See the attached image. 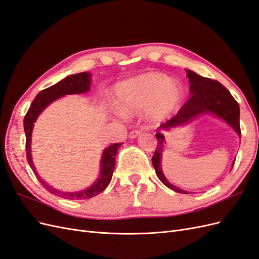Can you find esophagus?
<instances>
[{
  "mask_svg": "<svg viewBox=\"0 0 259 259\" xmlns=\"http://www.w3.org/2000/svg\"><path fill=\"white\" fill-rule=\"evenodd\" d=\"M140 134H142V131H140V130H133V131L130 133V137H131V138H136V137L139 136Z\"/></svg>",
  "mask_w": 259,
  "mask_h": 259,
  "instance_id": "34e87169",
  "label": "esophagus"
}]
</instances>
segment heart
Returning a JSON list of instances; mask_svg holds the SVG:
<instances>
[{"mask_svg":"<svg viewBox=\"0 0 259 259\" xmlns=\"http://www.w3.org/2000/svg\"><path fill=\"white\" fill-rule=\"evenodd\" d=\"M116 97L122 111L134 113L146 109L148 120L158 122L176 110L183 90L165 75L150 72L121 83L116 88Z\"/></svg>","mask_w":259,"mask_h":259,"instance_id":"b5f03b06","label":"heart"}]
</instances>
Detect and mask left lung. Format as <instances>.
Returning a JSON list of instances; mask_svg holds the SVG:
<instances>
[{"mask_svg":"<svg viewBox=\"0 0 259 259\" xmlns=\"http://www.w3.org/2000/svg\"><path fill=\"white\" fill-rule=\"evenodd\" d=\"M187 75L190 82V95L187 103L179 109L175 116L171 117L165 123L160 125V130L167 131L178 126L180 124H185L192 120L193 117L201 113L211 112L217 116L222 117L228 123L230 126L241 136L240 128V107L237 100L232 97L230 92L218 81L208 79V77L201 76L190 70H187ZM158 138V146L152 156V164L155 169L156 176L161 182L169 189L179 193H188L179 188L168 183V180L163 175L161 169V154L164 143V135L161 133H156ZM234 165V163H233Z\"/></svg>","mask_w":259,"mask_h":259,"instance_id":"obj_1","label":"left lung"}]
</instances>
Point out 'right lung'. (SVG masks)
I'll list each match as a JSON object with an SVG mask.
<instances>
[{
    "label": "right lung",
    "instance_id": "add662e5",
    "mask_svg": "<svg viewBox=\"0 0 259 259\" xmlns=\"http://www.w3.org/2000/svg\"><path fill=\"white\" fill-rule=\"evenodd\" d=\"M91 75L88 72H81L69 75L65 77L64 80L56 83L55 85L50 86V88L41 91L37 94L36 97L31 104L28 112L25 115L23 119V128H25L26 133V153H27V161L31 169L33 170L35 177L38 179V182L42 184V186L45 188L49 192L59 195L61 198H65L68 200H85L91 199L93 197H96L97 194L103 192L107 186L110 183L112 178V174L114 171L115 166V158L119 148L122 146V144L116 143L114 145H111L105 149L103 153V158H101L100 163V176L96 180L95 184L91 186L90 188L79 192H62L57 189H54L51 186H49L45 182L41 179V177L37 175L35 167L32 163V159H31V134H32L33 124L36 120L43 109L48 107L52 101L57 99L64 95H68V94H80L90 91L91 85Z\"/></svg>",
    "mask_w": 259,
    "mask_h": 259
}]
</instances>
